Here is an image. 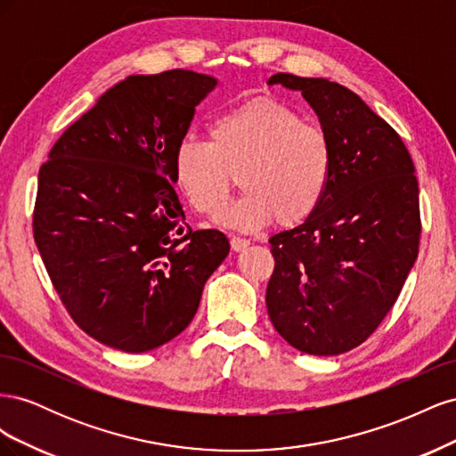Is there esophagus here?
<instances>
[{
  "label": "esophagus",
  "instance_id": "obj_1",
  "mask_svg": "<svg viewBox=\"0 0 456 456\" xmlns=\"http://www.w3.org/2000/svg\"><path fill=\"white\" fill-rule=\"evenodd\" d=\"M230 245L233 251H243L247 245H249V240L241 238V236H230Z\"/></svg>",
  "mask_w": 456,
  "mask_h": 456
}]
</instances>
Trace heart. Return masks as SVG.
<instances>
[{
	"instance_id": "heart-1",
	"label": "heart",
	"mask_w": 456,
	"mask_h": 456,
	"mask_svg": "<svg viewBox=\"0 0 456 456\" xmlns=\"http://www.w3.org/2000/svg\"><path fill=\"white\" fill-rule=\"evenodd\" d=\"M233 175L245 191L218 215L220 223L256 230L275 218L291 228L322 205L333 175V146L295 108L256 96L218 114L207 139L186 136L175 151L176 183L201 215L224 205Z\"/></svg>"
}]
</instances>
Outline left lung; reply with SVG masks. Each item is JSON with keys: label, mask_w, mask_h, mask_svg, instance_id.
Segmentation results:
<instances>
[{"label": "left lung", "mask_w": 456, "mask_h": 456, "mask_svg": "<svg viewBox=\"0 0 456 456\" xmlns=\"http://www.w3.org/2000/svg\"><path fill=\"white\" fill-rule=\"evenodd\" d=\"M268 84L300 91L333 146L322 205L270 238L268 315L293 348L338 355L375 333L415 265L422 230L415 165L402 136L354 91L283 72Z\"/></svg>", "instance_id": "1"}]
</instances>
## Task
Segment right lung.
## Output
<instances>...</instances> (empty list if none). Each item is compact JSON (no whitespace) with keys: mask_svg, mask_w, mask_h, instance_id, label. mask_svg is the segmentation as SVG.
I'll return each instance as SVG.
<instances>
[{"mask_svg":"<svg viewBox=\"0 0 456 456\" xmlns=\"http://www.w3.org/2000/svg\"><path fill=\"white\" fill-rule=\"evenodd\" d=\"M216 79L191 70L129 76L68 127L37 176L34 240L76 325L141 354L194 320L230 251L191 230L173 188L175 151Z\"/></svg>","mask_w":456,"mask_h":456,"instance_id":"add662e5","label":"right lung"}]
</instances>
